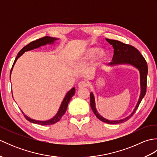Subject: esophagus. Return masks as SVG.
<instances>
[{
	"label": "esophagus",
	"instance_id": "esophagus-1",
	"mask_svg": "<svg viewBox=\"0 0 157 157\" xmlns=\"http://www.w3.org/2000/svg\"><path fill=\"white\" fill-rule=\"evenodd\" d=\"M88 86L87 82H85V81H82V82H79V84H78V87H79V88H85V87H86V86Z\"/></svg>",
	"mask_w": 157,
	"mask_h": 157
}]
</instances>
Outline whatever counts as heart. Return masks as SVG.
Returning a JSON list of instances; mask_svg holds the SVG:
<instances>
[{
	"label": "heart",
	"instance_id": "b5f03b06",
	"mask_svg": "<svg viewBox=\"0 0 157 157\" xmlns=\"http://www.w3.org/2000/svg\"><path fill=\"white\" fill-rule=\"evenodd\" d=\"M94 55V61L96 63H101L106 61L107 59L108 54L105 49L96 48H89L84 52V55L82 56L80 61L81 62H86L92 59Z\"/></svg>",
	"mask_w": 157,
	"mask_h": 157
}]
</instances>
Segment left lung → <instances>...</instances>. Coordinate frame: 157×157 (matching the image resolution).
I'll list each match as a JSON object with an SVG mask.
<instances>
[{
	"mask_svg": "<svg viewBox=\"0 0 157 157\" xmlns=\"http://www.w3.org/2000/svg\"><path fill=\"white\" fill-rule=\"evenodd\" d=\"M106 40L110 44H111L113 48H114V55H113L112 59L113 61L109 63V65L113 66L119 64H129L134 66L135 67L137 68L139 70L140 74L141 92L140 95L139 101L136 106L134 111L132 113V114L123 119L111 121V120L104 118L101 115L98 114L97 110L96 109L94 94H93L92 92L90 93V106L96 117L101 121L109 123V124H117V123H121L128 121L134 114V113L138 108L140 103L141 102L142 98L145 96L146 92V86H147L146 82H147L148 65L144 56L141 55V53L139 52L138 50L136 49L134 46L124 44V43L118 40H115L106 38Z\"/></svg>",
	"mask_w": 157,
	"mask_h": 157,
	"instance_id": "left-lung-1",
	"label": "left lung"
}]
</instances>
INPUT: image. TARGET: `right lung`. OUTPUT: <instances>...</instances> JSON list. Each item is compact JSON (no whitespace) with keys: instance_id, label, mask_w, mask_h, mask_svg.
Listing matches in <instances>:
<instances>
[{"instance_id":"1","label":"right lung","mask_w":157,"mask_h":157,"mask_svg":"<svg viewBox=\"0 0 157 157\" xmlns=\"http://www.w3.org/2000/svg\"><path fill=\"white\" fill-rule=\"evenodd\" d=\"M58 38H52V37H50V36H45V37H43L41 38L40 39L36 40L35 41H33L30 43H29L28 45H26L25 46H24L21 51L19 52V53L17 54V56H16V58L15 59V61L13 63V65L12 66V68L11 69V73H10V74H11V72H12V70L13 68V66H14L15 62L17 61V60L19 57L20 56H21L23 53H24L25 51H31V50H33L34 48H37L40 46H44L46 45L47 44H53L55 40H57ZM75 88H73L71 90H69L67 93L66 96H65L64 99H63V101L61 103V105L60 106V109L59 110L58 113H56V115L54 117L52 118L51 119L48 120V121H36V120L34 119H30L29 117H28V116H26L23 112L22 111V113L24 115L25 118L29 121V122L33 123H36V124H39V125H52V124H54V123L58 122L60 119H61L62 116L65 114V112H66V110L67 108V106L69 102L70 101V100L72 98V96L75 94Z\"/></svg>"}]
</instances>
